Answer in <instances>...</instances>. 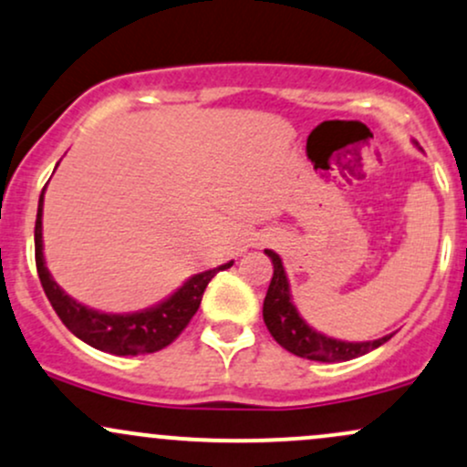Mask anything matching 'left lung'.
<instances>
[{"mask_svg": "<svg viewBox=\"0 0 467 467\" xmlns=\"http://www.w3.org/2000/svg\"><path fill=\"white\" fill-rule=\"evenodd\" d=\"M265 254L273 259L275 273L264 299V321L281 348L296 357L310 358V361L337 363L368 355L370 350L392 339V335H386L375 341H341L317 332L315 327L306 324L296 306L292 304L290 284L281 257L273 250H265Z\"/></svg>", "mask_w": 467, "mask_h": 467, "instance_id": "left-lung-1", "label": "left lung"}]
</instances>
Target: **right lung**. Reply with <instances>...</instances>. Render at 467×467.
<instances>
[{
	"instance_id": "add662e5",
	"label": "right lung",
	"mask_w": 467,
	"mask_h": 467,
	"mask_svg": "<svg viewBox=\"0 0 467 467\" xmlns=\"http://www.w3.org/2000/svg\"><path fill=\"white\" fill-rule=\"evenodd\" d=\"M46 191V188H44ZM42 213H44V192L39 197L37 206V222H35V264H37V275L42 281V288L48 296L61 324L68 327L70 332L88 346L97 348L101 352L117 357H135L157 352L161 348L171 346L172 341L182 335L183 327L192 319L206 285L210 284L219 270L230 268L234 261L219 265V268L206 270L191 276L182 288L172 292L168 299L152 308L128 312V315H112V312L92 310L88 306L79 304L73 296L66 295L59 288L57 281L53 279L46 268L44 259V239H42Z\"/></svg>"
}]
</instances>
